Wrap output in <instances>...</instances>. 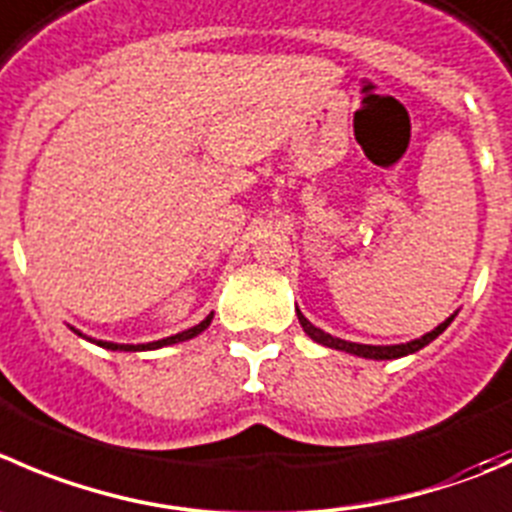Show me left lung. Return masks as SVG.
Segmentation results:
<instances>
[{
	"instance_id": "8db88e82",
	"label": "left lung",
	"mask_w": 512,
	"mask_h": 512,
	"mask_svg": "<svg viewBox=\"0 0 512 512\" xmlns=\"http://www.w3.org/2000/svg\"><path fill=\"white\" fill-rule=\"evenodd\" d=\"M297 317H300V325L302 330L307 332V335L312 337L315 342H320V345L325 347H335V350H342V352H350V355H360V357H370V360H395V357H405L410 355V352H418L420 347L430 345V342L435 340V337L440 335V332L445 330V327L453 322V317H448L445 322H440L438 327H435L433 332H428V335L418 337V340L413 342H405V345H360V342H347V340H340V337H332L330 332L320 330V327L312 325L310 320H307L305 315H302L300 310H297Z\"/></svg>"
}]
</instances>
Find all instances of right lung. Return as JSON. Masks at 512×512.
<instances>
[{
	"mask_svg": "<svg viewBox=\"0 0 512 512\" xmlns=\"http://www.w3.org/2000/svg\"><path fill=\"white\" fill-rule=\"evenodd\" d=\"M210 322H212V315H207L205 320L200 322V325L190 327V330H185V332H177V335H172V337H165V340L147 342V345H114V342H102V340H97V345H99V347H107V350H124V352H137V350H157V347L175 345V342H182V340H192V337H197V335H200V332L205 330V327L210 325ZM77 335H79V332H77ZM92 342H94V340H92Z\"/></svg>",
	"mask_w": 512,
	"mask_h": 512,
	"instance_id": "1",
	"label": "right lung"
}]
</instances>
